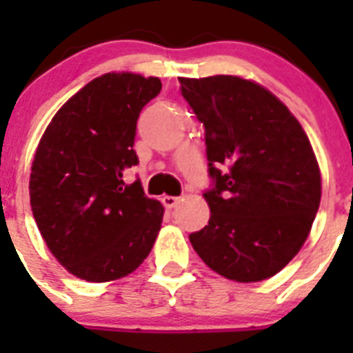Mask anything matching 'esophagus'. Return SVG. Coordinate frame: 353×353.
Segmentation results:
<instances>
[{"instance_id": "obj_1", "label": "esophagus", "mask_w": 353, "mask_h": 353, "mask_svg": "<svg viewBox=\"0 0 353 353\" xmlns=\"http://www.w3.org/2000/svg\"><path fill=\"white\" fill-rule=\"evenodd\" d=\"M162 203L166 208H174L180 203V198H176V196H162Z\"/></svg>"}]
</instances>
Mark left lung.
Listing matches in <instances>:
<instances>
[{
	"label": "left lung",
	"instance_id": "1",
	"mask_svg": "<svg viewBox=\"0 0 353 353\" xmlns=\"http://www.w3.org/2000/svg\"><path fill=\"white\" fill-rule=\"evenodd\" d=\"M205 127L208 226L189 235L226 279L256 283L285 269L320 207V170L304 129L276 95L236 76L179 77Z\"/></svg>",
	"mask_w": 353,
	"mask_h": 353
}]
</instances>
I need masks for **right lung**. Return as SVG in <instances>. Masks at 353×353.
<instances>
[{"label":"right lung","mask_w":353,"mask_h":353,"mask_svg":"<svg viewBox=\"0 0 353 353\" xmlns=\"http://www.w3.org/2000/svg\"><path fill=\"white\" fill-rule=\"evenodd\" d=\"M159 77L111 72L68 99L43 132L30 174V203L49 251L76 277L114 281L148 256L164 207L123 173L141 109L159 95Z\"/></svg>","instance_id":"obj_1"}]
</instances>
